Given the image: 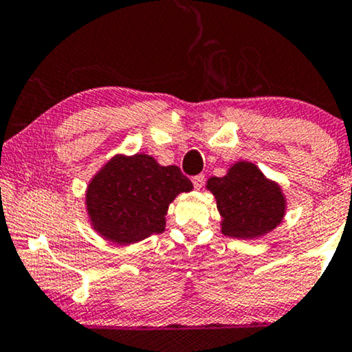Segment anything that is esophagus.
I'll return each instance as SVG.
<instances>
[{"label":"esophagus","mask_w":352,"mask_h":352,"mask_svg":"<svg viewBox=\"0 0 352 352\" xmlns=\"http://www.w3.org/2000/svg\"><path fill=\"white\" fill-rule=\"evenodd\" d=\"M192 182H193V187H195L197 190H200L205 184V175H204V173H200V175H195L192 179Z\"/></svg>","instance_id":"esophagus-1"}]
</instances>
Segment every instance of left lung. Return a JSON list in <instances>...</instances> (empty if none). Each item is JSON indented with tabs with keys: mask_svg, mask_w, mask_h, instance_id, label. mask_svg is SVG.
<instances>
[{
	"mask_svg": "<svg viewBox=\"0 0 352 352\" xmlns=\"http://www.w3.org/2000/svg\"><path fill=\"white\" fill-rule=\"evenodd\" d=\"M208 190L223 217V233L256 238L272 232L285 215V199L276 184L266 180L253 164H235L225 177H212Z\"/></svg>",
	"mask_w": 352,
	"mask_h": 352,
	"instance_id": "1",
	"label": "left lung"
}]
</instances>
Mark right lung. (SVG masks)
<instances>
[{
	"instance_id": "add662e5",
	"label": "right lung",
	"mask_w": 352,
	"mask_h": 352,
	"mask_svg": "<svg viewBox=\"0 0 352 352\" xmlns=\"http://www.w3.org/2000/svg\"><path fill=\"white\" fill-rule=\"evenodd\" d=\"M192 182L179 167H162L145 153L114 157L87 188V212L100 235L132 243L164 232L165 213Z\"/></svg>"
}]
</instances>
